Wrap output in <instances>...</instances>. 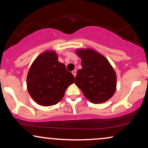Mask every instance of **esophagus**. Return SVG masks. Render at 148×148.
Masks as SVG:
<instances>
[{"mask_svg":"<svg viewBox=\"0 0 148 148\" xmlns=\"http://www.w3.org/2000/svg\"><path fill=\"white\" fill-rule=\"evenodd\" d=\"M72 73L73 75H74V76H76V70H73Z\"/></svg>","mask_w":148,"mask_h":148,"instance_id":"1","label":"esophagus"}]
</instances>
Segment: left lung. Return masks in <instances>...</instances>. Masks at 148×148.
<instances>
[{
    "instance_id": "left-lung-1",
    "label": "left lung",
    "mask_w": 148,
    "mask_h": 148,
    "mask_svg": "<svg viewBox=\"0 0 148 148\" xmlns=\"http://www.w3.org/2000/svg\"><path fill=\"white\" fill-rule=\"evenodd\" d=\"M82 69L77 71L75 84L92 103L106 102L113 96L116 87V73L108 60L90 49H80Z\"/></svg>"
}]
</instances>
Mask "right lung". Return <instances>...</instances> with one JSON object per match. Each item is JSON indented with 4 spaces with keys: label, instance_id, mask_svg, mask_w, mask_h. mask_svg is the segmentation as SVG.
<instances>
[{
    "label": "right lung",
    "instance_id": "1",
    "mask_svg": "<svg viewBox=\"0 0 148 148\" xmlns=\"http://www.w3.org/2000/svg\"><path fill=\"white\" fill-rule=\"evenodd\" d=\"M74 82V75L58 62L54 51H45L30 67L27 86L30 96L38 104L51 106L63 99L66 89Z\"/></svg>",
    "mask_w": 148,
    "mask_h": 148
}]
</instances>
